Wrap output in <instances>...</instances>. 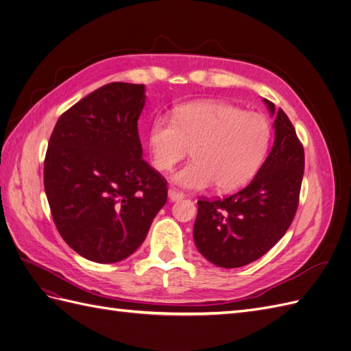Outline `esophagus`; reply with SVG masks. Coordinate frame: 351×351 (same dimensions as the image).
<instances>
[{"label": "esophagus", "instance_id": "1", "mask_svg": "<svg viewBox=\"0 0 351 351\" xmlns=\"http://www.w3.org/2000/svg\"><path fill=\"white\" fill-rule=\"evenodd\" d=\"M168 197H169V200H182L183 197H184V193H182V192H178V190H176V189H169L168 190Z\"/></svg>", "mask_w": 351, "mask_h": 351}]
</instances>
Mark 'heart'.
I'll return each instance as SVG.
<instances>
[{
	"instance_id": "1",
	"label": "heart",
	"mask_w": 351,
	"mask_h": 351,
	"mask_svg": "<svg viewBox=\"0 0 351 351\" xmlns=\"http://www.w3.org/2000/svg\"><path fill=\"white\" fill-rule=\"evenodd\" d=\"M271 124L259 112L224 102L197 101L180 105L173 119L159 117L147 133L152 164L158 171L173 169L192 149L195 161L174 176L187 189L217 184L234 192L256 176L269 149Z\"/></svg>"
}]
</instances>
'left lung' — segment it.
I'll use <instances>...</instances> for the list:
<instances>
[{
  "instance_id": "left-lung-1",
  "label": "left lung",
  "mask_w": 351,
  "mask_h": 351,
  "mask_svg": "<svg viewBox=\"0 0 351 351\" xmlns=\"http://www.w3.org/2000/svg\"><path fill=\"white\" fill-rule=\"evenodd\" d=\"M263 101L277 117L272 149L258 174L230 196L197 200L196 247L221 268L244 267L263 256L289 230L299 206L303 145L287 114Z\"/></svg>"
}]
</instances>
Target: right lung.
<instances>
[{
  "instance_id": "add662e5",
  "label": "right lung",
  "mask_w": 351,
  "mask_h": 351,
  "mask_svg": "<svg viewBox=\"0 0 351 351\" xmlns=\"http://www.w3.org/2000/svg\"><path fill=\"white\" fill-rule=\"evenodd\" d=\"M143 107V84H104L62 112L49 137L51 215L60 236L89 261L129 258L167 202V180L142 158Z\"/></svg>"
}]
</instances>
